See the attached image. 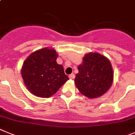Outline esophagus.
Masks as SVG:
<instances>
[{"label":"esophagus","instance_id":"obj_1","mask_svg":"<svg viewBox=\"0 0 135 135\" xmlns=\"http://www.w3.org/2000/svg\"><path fill=\"white\" fill-rule=\"evenodd\" d=\"M69 79H73L75 78V75L73 74V73H72V74L69 75Z\"/></svg>","mask_w":135,"mask_h":135}]
</instances>
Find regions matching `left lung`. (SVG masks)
Instances as JSON below:
<instances>
[{"instance_id":"obj_1","label":"left lung","mask_w":135,"mask_h":135,"mask_svg":"<svg viewBox=\"0 0 135 135\" xmlns=\"http://www.w3.org/2000/svg\"><path fill=\"white\" fill-rule=\"evenodd\" d=\"M75 84L79 92L89 98L101 97L108 91L113 81V71L107 57L97 52L84 56L78 66Z\"/></svg>"}]
</instances>
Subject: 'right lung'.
Instances as JSON below:
<instances>
[{
	"mask_svg": "<svg viewBox=\"0 0 135 135\" xmlns=\"http://www.w3.org/2000/svg\"><path fill=\"white\" fill-rule=\"evenodd\" d=\"M58 54L53 48L34 51L23 63L21 74L26 88L41 98L54 95L69 78L62 65L56 62Z\"/></svg>",
	"mask_w": 135,
	"mask_h": 135,
	"instance_id": "right-lung-1",
	"label": "right lung"
}]
</instances>
